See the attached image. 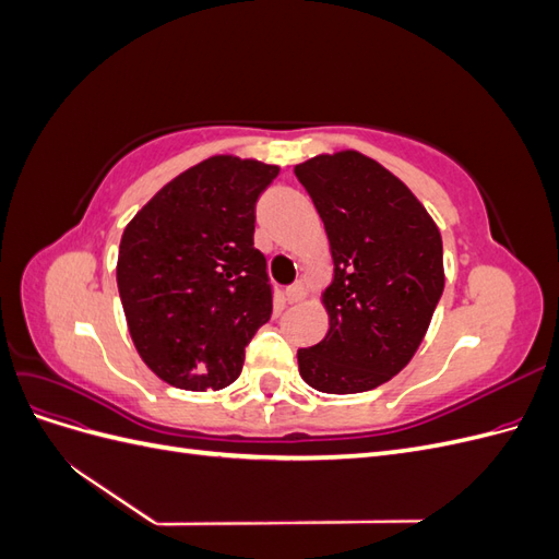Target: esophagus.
<instances>
[{
    "instance_id": "esophagus-1",
    "label": "esophagus",
    "mask_w": 559,
    "mask_h": 559,
    "mask_svg": "<svg viewBox=\"0 0 559 559\" xmlns=\"http://www.w3.org/2000/svg\"><path fill=\"white\" fill-rule=\"evenodd\" d=\"M306 296H308L306 282H296L289 286V289H286V300L289 302H300V300H306Z\"/></svg>"
}]
</instances>
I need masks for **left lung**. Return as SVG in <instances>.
I'll use <instances>...</instances> for the list:
<instances>
[{
    "label": "left lung",
    "instance_id": "8db88e82",
    "mask_svg": "<svg viewBox=\"0 0 559 559\" xmlns=\"http://www.w3.org/2000/svg\"><path fill=\"white\" fill-rule=\"evenodd\" d=\"M324 222L333 280L321 294L329 333L298 349L317 392L359 394L392 380L415 357L441 300L443 240L399 177L359 151L294 167Z\"/></svg>",
    "mask_w": 559,
    "mask_h": 559
}]
</instances>
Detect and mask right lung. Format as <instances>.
<instances>
[{
	"mask_svg": "<svg viewBox=\"0 0 559 559\" xmlns=\"http://www.w3.org/2000/svg\"><path fill=\"white\" fill-rule=\"evenodd\" d=\"M277 175V165L212 156L126 226L118 294L134 347L163 382L207 392L238 380L245 347L273 312L253 210Z\"/></svg>",
	"mask_w": 559,
	"mask_h": 559,
	"instance_id": "obj_1",
	"label": "right lung"
}]
</instances>
